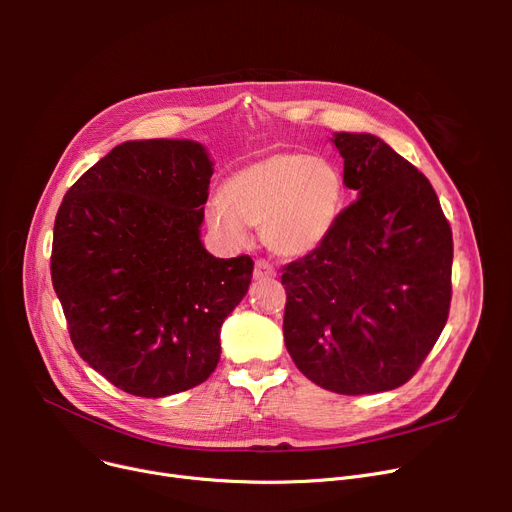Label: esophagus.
<instances>
[{"instance_id":"esophagus-1","label":"esophagus","mask_w":512,"mask_h":512,"mask_svg":"<svg viewBox=\"0 0 512 512\" xmlns=\"http://www.w3.org/2000/svg\"><path fill=\"white\" fill-rule=\"evenodd\" d=\"M253 276H255V280H270V278H276V270L272 263H267L265 259H257Z\"/></svg>"}]
</instances>
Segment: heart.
Segmentation results:
<instances>
[{
    "label": "heart",
    "instance_id": "1",
    "mask_svg": "<svg viewBox=\"0 0 512 512\" xmlns=\"http://www.w3.org/2000/svg\"><path fill=\"white\" fill-rule=\"evenodd\" d=\"M344 203L340 170L301 151H274L230 174L222 197L205 203L209 230L228 247H245L261 224L267 249L305 257L328 238Z\"/></svg>",
    "mask_w": 512,
    "mask_h": 512
}]
</instances>
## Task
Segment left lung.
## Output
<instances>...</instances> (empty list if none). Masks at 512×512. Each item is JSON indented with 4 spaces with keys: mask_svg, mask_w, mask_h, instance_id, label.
Returning a JSON list of instances; mask_svg holds the SVG:
<instances>
[{
    "mask_svg": "<svg viewBox=\"0 0 512 512\" xmlns=\"http://www.w3.org/2000/svg\"><path fill=\"white\" fill-rule=\"evenodd\" d=\"M357 193L328 238L284 267V342L313 384L375 394L411 380L444 330L452 232L429 180L369 132H336Z\"/></svg>",
    "mask_w": 512,
    "mask_h": 512,
    "instance_id": "1",
    "label": "left lung"
}]
</instances>
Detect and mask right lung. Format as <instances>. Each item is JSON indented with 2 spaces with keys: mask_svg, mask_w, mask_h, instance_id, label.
I'll return each instance as SVG.
<instances>
[{
  "mask_svg": "<svg viewBox=\"0 0 512 512\" xmlns=\"http://www.w3.org/2000/svg\"><path fill=\"white\" fill-rule=\"evenodd\" d=\"M213 161L188 139L126 141L66 193L53 226L51 282L72 344L116 388L164 398L203 384L253 259L201 240Z\"/></svg>",
  "mask_w": 512,
  "mask_h": 512,
  "instance_id": "add662e5",
  "label": "right lung"
}]
</instances>
